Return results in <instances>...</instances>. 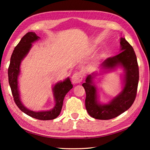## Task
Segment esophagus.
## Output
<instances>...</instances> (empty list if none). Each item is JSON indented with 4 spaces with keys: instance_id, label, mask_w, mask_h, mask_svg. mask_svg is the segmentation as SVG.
<instances>
[{
    "instance_id": "1",
    "label": "esophagus",
    "mask_w": 150,
    "mask_h": 150,
    "mask_svg": "<svg viewBox=\"0 0 150 150\" xmlns=\"http://www.w3.org/2000/svg\"><path fill=\"white\" fill-rule=\"evenodd\" d=\"M82 76L80 72H76L73 75L71 81L73 84H77L80 83V82L82 81Z\"/></svg>"
}]
</instances>
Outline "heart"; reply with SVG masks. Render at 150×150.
I'll list each match as a JSON object with an SVG mask.
<instances>
[{"mask_svg":"<svg viewBox=\"0 0 150 150\" xmlns=\"http://www.w3.org/2000/svg\"><path fill=\"white\" fill-rule=\"evenodd\" d=\"M106 53H100V55L97 57V58L96 59V60H95V62L97 63L98 61H99V60H102V59H104V58H106Z\"/></svg>","mask_w":150,"mask_h":150,"instance_id":"1","label":"heart"}]
</instances>
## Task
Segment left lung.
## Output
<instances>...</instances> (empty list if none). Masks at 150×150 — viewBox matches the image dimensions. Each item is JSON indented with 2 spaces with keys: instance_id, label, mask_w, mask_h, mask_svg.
Segmentation results:
<instances>
[{
  "instance_id": "8db88e82",
  "label": "left lung",
  "mask_w": 150,
  "mask_h": 150,
  "mask_svg": "<svg viewBox=\"0 0 150 150\" xmlns=\"http://www.w3.org/2000/svg\"><path fill=\"white\" fill-rule=\"evenodd\" d=\"M120 44L121 52L105 60L101 64V68L108 72L118 66L123 67L125 74L120 93L108 104H100L97 100V88L93 84L97 73L88 75L86 82L82 84L86 94V108L88 114L96 119L109 120L120 115L132 106L135 99L139 79L137 57L133 47L124 38L121 37Z\"/></svg>"
}]
</instances>
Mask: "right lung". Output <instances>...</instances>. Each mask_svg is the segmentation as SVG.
Masks as SVG:
<instances>
[{
  "mask_svg": "<svg viewBox=\"0 0 150 150\" xmlns=\"http://www.w3.org/2000/svg\"><path fill=\"white\" fill-rule=\"evenodd\" d=\"M39 39H40V37H38L35 33L28 32L22 38L20 42L15 47L11 56L10 64L8 68L9 84L15 103L22 111L28 115L39 120H53L59 115L62 110L65 95L73 88L69 78H67L63 82H59L54 86L53 92L55 104L53 109L49 111H33L28 110L22 103L18 90V77L20 75L21 61L29 52L32 46V43Z\"/></svg>",
  "mask_w": 150,
  "mask_h": 150,
  "instance_id": "obj_1",
  "label": "right lung"
}]
</instances>
